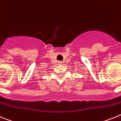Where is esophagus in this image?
<instances>
[{"instance_id":"esophagus-1","label":"esophagus","mask_w":121,"mask_h":121,"mask_svg":"<svg viewBox=\"0 0 121 121\" xmlns=\"http://www.w3.org/2000/svg\"><path fill=\"white\" fill-rule=\"evenodd\" d=\"M63 63L61 61H58V64H60V65H61V64Z\"/></svg>"}]
</instances>
